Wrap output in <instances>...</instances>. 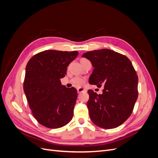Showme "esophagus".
Listing matches in <instances>:
<instances>
[{"label":"esophagus","mask_w":158,"mask_h":158,"mask_svg":"<svg viewBox=\"0 0 158 158\" xmlns=\"http://www.w3.org/2000/svg\"><path fill=\"white\" fill-rule=\"evenodd\" d=\"M77 91H78V93H82V92H87L86 89H85L84 88H82V87L78 88Z\"/></svg>","instance_id":"34e87169"}]
</instances>
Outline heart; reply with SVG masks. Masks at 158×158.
<instances>
[{"label":"heart","instance_id":"heart-1","mask_svg":"<svg viewBox=\"0 0 158 158\" xmlns=\"http://www.w3.org/2000/svg\"><path fill=\"white\" fill-rule=\"evenodd\" d=\"M85 59H82L81 60H83ZM85 78L83 77H80V76H76V77L74 78L73 80V83L76 85H81L84 84L85 82Z\"/></svg>","mask_w":158,"mask_h":158}]
</instances>
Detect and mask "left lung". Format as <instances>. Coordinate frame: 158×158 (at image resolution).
<instances>
[{"mask_svg": "<svg viewBox=\"0 0 158 158\" xmlns=\"http://www.w3.org/2000/svg\"><path fill=\"white\" fill-rule=\"evenodd\" d=\"M82 56L94 68L89 83L104 86L102 94L88 91L91 120L103 128L120 126L131 116L138 98V78L132 63L125 55L108 49L86 52Z\"/></svg>", "mask_w": 158, "mask_h": 158, "instance_id": "obj_1", "label": "left lung"}]
</instances>
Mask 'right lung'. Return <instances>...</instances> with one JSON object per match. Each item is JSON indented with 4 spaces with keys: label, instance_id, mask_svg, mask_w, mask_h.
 I'll list each match as a JSON object with an SVG mask.
<instances>
[{
    "label": "right lung",
    "instance_id": "add662e5",
    "mask_svg": "<svg viewBox=\"0 0 158 158\" xmlns=\"http://www.w3.org/2000/svg\"><path fill=\"white\" fill-rule=\"evenodd\" d=\"M78 55L47 50L33 56L26 65L23 91L33 117L47 128H60L73 118L77 91L61 85L60 78Z\"/></svg>",
    "mask_w": 158,
    "mask_h": 158
}]
</instances>
